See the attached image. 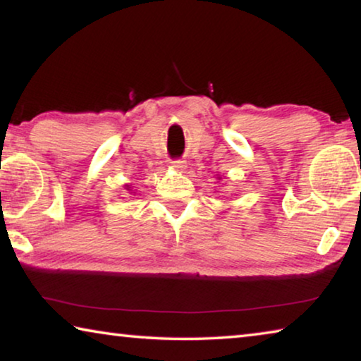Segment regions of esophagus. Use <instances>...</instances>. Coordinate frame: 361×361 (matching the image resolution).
<instances>
[{"instance_id":"1","label":"esophagus","mask_w":361,"mask_h":361,"mask_svg":"<svg viewBox=\"0 0 361 361\" xmlns=\"http://www.w3.org/2000/svg\"><path fill=\"white\" fill-rule=\"evenodd\" d=\"M172 167L175 170H178V172H183V170L186 169V162L181 161V159H175V161H172Z\"/></svg>"}]
</instances>
